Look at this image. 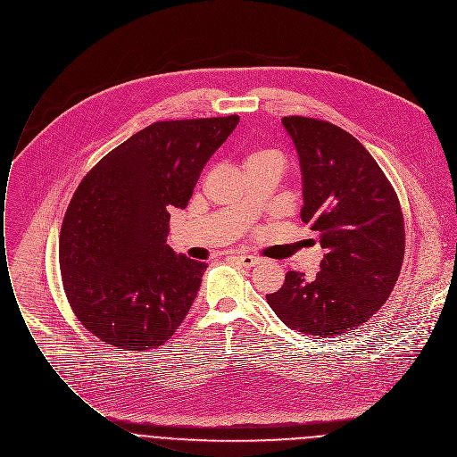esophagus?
Listing matches in <instances>:
<instances>
[{
	"instance_id": "34e87169",
	"label": "esophagus",
	"mask_w": 457,
	"mask_h": 457,
	"mask_svg": "<svg viewBox=\"0 0 457 457\" xmlns=\"http://www.w3.org/2000/svg\"><path fill=\"white\" fill-rule=\"evenodd\" d=\"M236 261H237L241 266H245V268H253V266L259 264V259L253 257V255H237Z\"/></svg>"
}]
</instances>
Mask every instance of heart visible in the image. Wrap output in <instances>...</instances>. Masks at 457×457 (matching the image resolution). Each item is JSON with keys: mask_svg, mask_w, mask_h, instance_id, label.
<instances>
[{"mask_svg": "<svg viewBox=\"0 0 457 457\" xmlns=\"http://www.w3.org/2000/svg\"><path fill=\"white\" fill-rule=\"evenodd\" d=\"M259 159H277V161L282 162L280 154L277 153V151H268V149H266V151H255V153L250 154L246 162H250V161H259Z\"/></svg>", "mask_w": 457, "mask_h": 457, "instance_id": "obj_1", "label": "heart"}]
</instances>
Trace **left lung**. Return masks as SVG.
<instances>
[{"instance_id": "obj_1", "label": "left lung", "mask_w": 457, "mask_h": 457, "mask_svg": "<svg viewBox=\"0 0 457 457\" xmlns=\"http://www.w3.org/2000/svg\"><path fill=\"white\" fill-rule=\"evenodd\" d=\"M302 168V220L324 257L313 280L289 271L268 303L289 328L335 337L367 322L388 300L404 257L397 195L367 149L344 129L284 117Z\"/></svg>"}]
</instances>
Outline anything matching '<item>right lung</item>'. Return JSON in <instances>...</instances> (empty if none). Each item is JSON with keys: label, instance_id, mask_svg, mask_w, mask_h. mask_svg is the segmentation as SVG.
Here are the masks:
<instances>
[{"label": "right lung", "instance_id": "add662e5", "mask_svg": "<svg viewBox=\"0 0 457 457\" xmlns=\"http://www.w3.org/2000/svg\"><path fill=\"white\" fill-rule=\"evenodd\" d=\"M237 124V115L155 122L78 186L60 234L62 280L76 317L103 342L153 349L187 315L207 264L166 245L170 211L187 205Z\"/></svg>", "mask_w": 457, "mask_h": 457}]
</instances>
